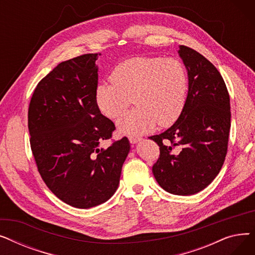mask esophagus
Listing matches in <instances>:
<instances>
[{"instance_id": "1", "label": "esophagus", "mask_w": 255, "mask_h": 255, "mask_svg": "<svg viewBox=\"0 0 255 255\" xmlns=\"http://www.w3.org/2000/svg\"><path fill=\"white\" fill-rule=\"evenodd\" d=\"M128 138H129V141H130L131 143H137L138 141L142 140V138H141V137H139V136H135V135H130Z\"/></svg>"}]
</instances>
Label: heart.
<instances>
[{"label": "heart", "instance_id": "obj_1", "mask_svg": "<svg viewBox=\"0 0 255 255\" xmlns=\"http://www.w3.org/2000/svg\"><path fill=\"white\" fill-rule=\"evenodd\" d=\"M112 83L96 89V102L106 117L122 116L133 101L137 105L121 118L118 129L124 134H143L158 124L166 127L181 116L188 92V74L178 60L135 57L120 63Z\"/></svg>", "mask_w": 255, "mask_h": 255}]
</instances>
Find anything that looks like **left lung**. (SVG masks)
I'll return each instance as SVG.
<instances>
[{
  "label": "left lung",
  "instance_id": "1",
  "mask_svg": "<svg viewBox=\"0 0 255 255\" xmlns=\"http://www.w3.org/2000/svg\"><path fill=\"white\" fill-rule=\"evenodd\" d=\"M178 52L188 74V94L175 124L150 137L160 146L152 171L165 191L192 195L210 185L223 165L231 129V104L215 66L190 47L180 45Z\"/></svg>",
  "mask_w": 255,
  "mask_h": 255
}]
</instances>
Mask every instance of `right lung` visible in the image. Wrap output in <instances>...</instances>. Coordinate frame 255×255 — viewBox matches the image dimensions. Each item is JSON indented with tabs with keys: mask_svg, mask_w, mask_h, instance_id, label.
Here are the masks:
<instances>
[{
	"mask_svg": "<svg viewBox=\"0 0 255 255\" xmlns=\"http://www.w3.org/2000/svg\"><path fill=\"white\" fill-rule=\"evenodd\" d=\"M100 55L60 63L37 85L28 113L39 173L53 194L78 209L96 207L114 195L130 151L127 137L99 148L116 129L96 102Z\"/></svg>",
	"mask_w": 255,
	"mask_h": 255,
	"instance_id": "add662e5",
	"label": "right lung"
}]
</instances>
